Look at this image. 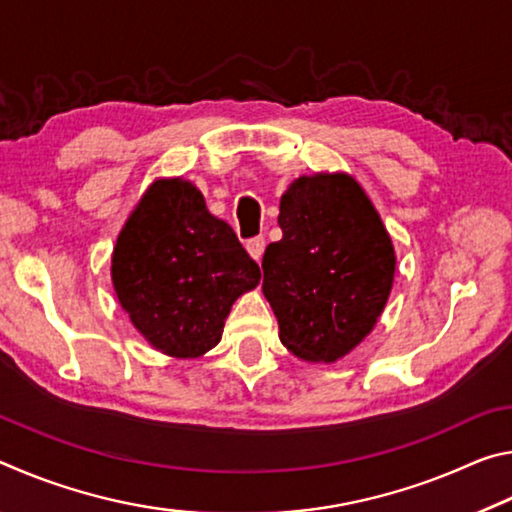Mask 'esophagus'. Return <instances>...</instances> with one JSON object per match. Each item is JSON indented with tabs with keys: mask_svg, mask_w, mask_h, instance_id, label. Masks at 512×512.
<instances>
[{
	"mask_svg": "<svg viewBox=\"0 0 512 512\" xmlns=\"http://www.w3.org/2000/svg\"><path fill=\"white\" fill-rule=\"evenodd\" d=\"M246 248H248V253H250V257H253V259H255V262H259V259H262V255H264L266 241H264V237H255V239H248V241H246Z\"/></svg>",
	"mask_w": 512,
	"mask_h": 512,
	"instance_id": "1",
	"label": "esophagus"
}]
</instances>
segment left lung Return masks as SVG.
Here are the masks:
<instances>
[{"label": "left lung", "instance_id": "1", "mask_svg": "<svg viewBox=\"0 0 512 512\" xmlns=\"http://www.w3.org/2000/svg\"><path fill=\"white\" fill-rule=\"evenodd\" d=\"M282 239L264 253L262 291L280 341L298 359L334 363L366 339L395 277V248L350 173L293 180L280 198Z\"/></svg>", "mask_w": 512, "mask_h": 512}]
</instances>
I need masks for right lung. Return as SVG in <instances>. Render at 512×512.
<instances>
[{
  "instance_id": "obj_1",
  "label": "right lung",
  "mask_w": 512,
  "mask_h": 512,
  "mask_svg": "<svg viewBox=\"0 0 512 512\" xmlns=\"http://www.w3.org/2000/svg\"><path fill=\"white\" fill-rule=\"evenodd\" d=\"M110 275L137 332L173 359L210 352L235 300L262 277L185 178H158L142 194L117 235Z\"/></svg>"
}]
</instances>
